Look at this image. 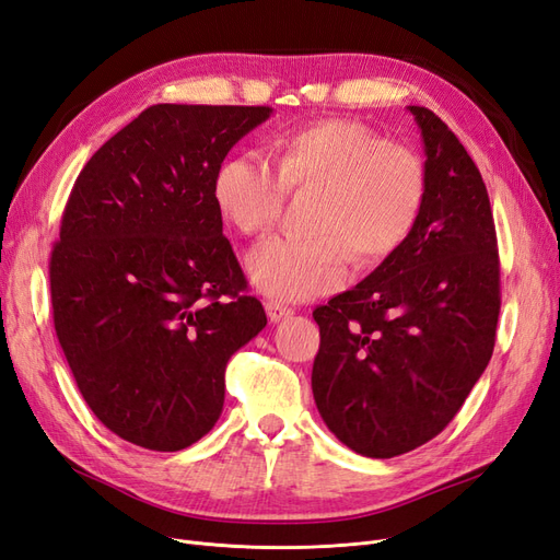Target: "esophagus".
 <instances>
[{"label": "esophagus", "instance_id": "34e87169", "mask_svg": "<svg viewBox=\"0 0 560 560\" xmlns=\"http://www.w3.org/2000/svg\"><path fill=\"white\" fill-rule=\"evenodd\" d=\"M266 315H268V319H271V322H280V319H284L289 315H294V311H292V307L278 303V301H266Z\"/></svg>", "mask_w": 560, "mask_h": 560}]
</instances>
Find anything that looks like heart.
I'll list each match as a JSON object with an SVG mask.
<instances>
[{
  "label": "heart",
  "instance_id": "heart-1",
  "mask_svg": "<svg viewBox=\"0 0 560 560\" xmlns=\"http://www.w3.org/2000/svg\"><path fill=\"white\" fill-rule=\"evenodd\" d=\"M287 187L317 191L313 241L271 238L247 255V276L276 301L338 292L352 255L369 266L412 236L427 201L419 155L359 122L324 120L278 141V171L257 155L226 158L213 180L220 213L241 234H266L282 218Z\"/></svg>",
  "mask_w": 560,
  "mask_h": 560
}]
</instances>
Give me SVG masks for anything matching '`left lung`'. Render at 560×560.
<instances>
[{"label": "left lung", "instance_id": "left-lung-1", "mask_svg": "<svg viewBox=\"0 0 560 560\" xmlns=\"http://www.w3.org/2000/svg\"><path fill=\"white\" fill-rule=\"evenodd\" d=\"M423 143L427 201L400 249L313 313V396L352 452L392 458L435 438L485 373L500 264L481 173L438 115L408 106Z\"/></svg>", "mask_w": 560, "mask_h": 560}]
</instances>
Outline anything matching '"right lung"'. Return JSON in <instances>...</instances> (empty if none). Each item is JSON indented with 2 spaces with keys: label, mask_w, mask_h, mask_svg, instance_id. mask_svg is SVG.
<instances>
[{
  "label": "right lung",
  "mask_w": 560,
  "mask_h": 560,
  "mask_svg": "<svg viewBox=\"0 0 560 560\" xmlns=\"http://www.w3.org/2000/svg\"><path fill=\"white\" fill-rule=\"evenodd\" d=\"M271 113L150 106L75 178L50 257L55 334L90 410L131 445L201 440L222 415L231 354L266 326L213 180Z\"/></svg>",
  "instance_id": "obj_1"
}]
</instances>
